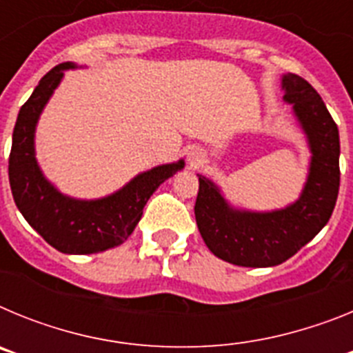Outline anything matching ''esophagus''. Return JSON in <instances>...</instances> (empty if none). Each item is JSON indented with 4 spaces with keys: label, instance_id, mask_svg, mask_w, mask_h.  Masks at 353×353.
Here are the masks:
<instances>
[{
    "label": "esophagus",
    "instance_id": "obj_1",
    "mask_svg": "<svg viewBox=\"0 0 353 353\" xmlns=\"http://www.w3.org/2000/svg\"><path fill=\"white\" fill-rule=\"evenodd\" d=\"M201 159H203V157H201V155H199V154H191L189 161H191V164H196V162H199V161H201Z\"/></svg>",
    "mask_w": 353,
    "mask_h": 353
}]
</instances>
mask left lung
Segmentation results:
<instances>
[{"mask_svg":"<svg viewBox=\"0 0 353 353\" xmlns=\"http://www.w3.org/2000/svg\"><path fill=\"white\" fill-rule=\"evenodd\" d=\"M286 102L307 134L310 176L299 201L269 214L228 207L219 189L198 174L196 223L215 256L240 267H274L301 251L329 223L339 192V132L322 97L295 74L283 77Z\"/></svg>","mask_w":353,"mask_h":353,"instance_id":"8db88e82","label":"left lung"}]
</instances>
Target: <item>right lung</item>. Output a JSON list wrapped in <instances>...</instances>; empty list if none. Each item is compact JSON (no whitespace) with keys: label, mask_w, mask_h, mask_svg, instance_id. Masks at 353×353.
I'll list each match as a JSON object with an SVG mask.
<instances>
[{"label":"right lung","mask_w":353,"mask_h":353,"mask_svg":"<svg viewBox=\"0 0 353 353\" xmlns=\"http://www.w3.org/2000/svg\"><path fill=\"white\" fill-rule=\"evenodd\" d=\"M72 63H60L40 79L19 111L8 157V180L14 201L24 219L48 244L67 254H92L123 244L139 223L148 198L183 161L138 174L121 191L97 201H81L60 194L43 179L35 161L33 134L37 120L52 90Z\"/></svg>","instance_id":"obj_1"}]
</instances>
